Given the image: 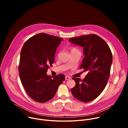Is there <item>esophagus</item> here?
Here are the masks:
<instances>
[{
    "label": "esophagus",
    "mask_w": 128,
    "mask_h": 128,
    "mask_svg": "<svg viewBox=\"0 0 128 128\" xmlns=\"http://www.w3.org/2000/svg\"><path fill=\"white\" fill-rule=\"evenodd\" d=\"M70 78H71L69 77V76H66L65 77V80H70Z\"/></svg>",
    "instance_id": "obj_1"
}]
</instances>
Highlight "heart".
I'll return each instance as SVG.
<instances>
[{
    "mask_svg": "<svg viewBox=\"0 0 128 128\" xmlns=\"http://www.w3.org/2000/svg\"><path fill=\"white\" fill-rule=\"evenodd\" d=\"M74 50H78V49L75 47H73L71 48V52L74 51Z\"/></svg>",
    "mask_w": 128,
    "mask_h": 128,
    "instance_id": "b5f03b06",
    "label": "heart"
}]
</instances>
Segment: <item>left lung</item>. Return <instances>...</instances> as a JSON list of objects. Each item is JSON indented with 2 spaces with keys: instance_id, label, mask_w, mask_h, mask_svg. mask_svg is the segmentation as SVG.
<instances>
[{
  "instance_id": "left-lung-1",
  "label": "left lung",
  "mask_w": 128,
  "mask_h": 128,
  "mask_svg": "<svg viewBox=\"0 0 128 128\" xmlns=\"http://www.w3.org/2000/svg\"><path fill=\"white\" fill-rule=\"evenodd\" d=\"M69 41L84 48L85 57L80 69L88 72L82 80L72 78L76 82V86L71 88V93L78 100L88 102L97 98L107 84L112 61V52L105 41L94 34L72 38Z\"/></svg>"
}]
</instances>
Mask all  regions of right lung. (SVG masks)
Listing matches in <instances>:
<instances>
[{"label":"right lung","mask_w":128,"mask_h":128,"mask_svg":"<svg viewBox=\"0 0 128 128\" xmlns=\"http://www.w3.org/2000/svg\"><path fill=\"white\" fill-rule=\"evenodd\" d=\"M63 40L40 33L29 38L22 47L18 68L20 80L27 95L36 102L44 103L52 99L65 78L63 74H58L53 78L46 74Z\"/></svg>","instance_id":"add662e5"}]
</instances>
